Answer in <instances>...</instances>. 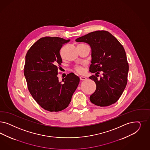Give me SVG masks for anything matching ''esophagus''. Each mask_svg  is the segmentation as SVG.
<instances>
[{
	"label": "esophagus",
	"mask_w": 150,
	"mask_h": 150,
	"mask_svg": "<svg viewBox=\"0 0 150 150\" xmlns=\"http://www.w3.org/2000/svg\"><path fill=\"white\" fill-rule=\"evenodd\" d=\"M86 78L85 77H83V76H81V77H80V80L81 81H85V80H86Z\"/></svg>",
	"instance_id": "esophagus-1"
}]
</instances>
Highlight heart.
I'll return each instance as SVG.
<instances>
[{
	"label": "heart",
	"instance_id": "obj_1",
	"mask_svg": "<svg viewBox=\"0 0 150 150\" xmlns=\"http://www.w3.org/2000/svg\"><path fill=\"white\" fill-rule=\"evenodd\" d=\"M84 45H86L85 44H80L78 46H84ZM84 66H76L74 69L76 72L79 73V74H82L84 72Z\"/></svg>",
	"mask_w": 150,
	"mask_h": 150
}]
</instances>
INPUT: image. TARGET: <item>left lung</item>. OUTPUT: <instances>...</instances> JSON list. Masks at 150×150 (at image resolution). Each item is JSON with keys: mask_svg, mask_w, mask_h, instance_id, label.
<instances>
[{"mask_svg": "<svg viewBox=\"0 0 150 150\" xmlns=\"http://www.w3.org/2000/svg\"><path fill=\"white\" fill-rule=\"evenodd\" d=\"M89 44L92 48L89 78L96 84V90L90 100L97 106H109L121 97L127 82L129 64L124 48L112 34L98 30L76 39ZM102 76L99 79L100 72Z\"/></svg>", "mask_w": 150, "mask_h": 150, "instance_id": "obj_1", "label": "left lung"}]
</instances>
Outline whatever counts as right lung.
I'll list each match as a JSON object with an SVG mask.
<instances>
[{"mask_svg": "<svg viewBox=\"0 0 150 150\" xmlns=\"http://www.w3.org/2000/svg\"><path fill=\"white\" fill-rule=\"evenodd\" d=\"M69 40L46 36L38 40L25 56L24 76L29 91L40 106L48 111L66 109L79 83L73 73L58 81V69L62 63L60 50Z\"/></svg>", "mask_w": 150, "mask_h": 150, "instance_id": "right-lung-1", "label": "right lung"}]
</instances>
